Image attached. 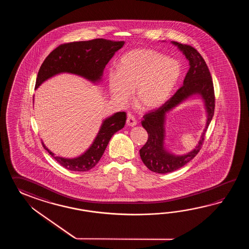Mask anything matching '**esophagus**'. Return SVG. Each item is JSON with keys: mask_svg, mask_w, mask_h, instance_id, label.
I'll return each mask as SVG.
<instances>
[{"mask_svg": "<svg viewBox=\"0 0 249 249\" xmlns=\"http://www.w3.org/2000/svg\"><path fill=\"white\" fill-rule=\"evenodd\" d=\"M126 124L130 127L135 126L137 124V121H136L134 117H132V115L129 114L128 117H127Z\"/></svg>", "mask_w": 249, "mask_h": 249, "instance_id": "1", "label": "esophagus"}]
</instances>
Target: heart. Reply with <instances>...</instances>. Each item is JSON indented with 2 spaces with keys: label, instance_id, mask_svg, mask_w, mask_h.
<instances>
[{
  "label": "heart",
  "instance_id": "obj_1",
  "mask_svg": "<svg viewBox=\"0 0 249 249\" xmlns=\"http://www.w3.org/2000/svg\"><path fill=\"white\" fill-rule=\"evenodd\" d=\"M180 67L175 59L151 49L137 48L123 55L118 70L107 75L112 98L120 103L134 101L141 109L152 110L168 100L180 78Z\"/></svg>",
  "mask_w": 249,
  "mask_h": 249
}]
</instances>
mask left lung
<instances>
[{
	"label": "left lung",
	"instance_id": "obj_1",
	"mask_svg": "<svg viewBox=\"0 0 249 249\" xmlns=\"http://www.w3.org/2000/svg\"><path fill=\"white\" fill-rule=\"evenodd\" d=\"M179 49L189 61L183 85L169 101L156 111L150 112L143 118L142 127L148 132V142L140 149V156L148 169L158 174H167L180 169L196 157L201 148L205 133L211 122L214 111V92L211 74L207 64L197 51L190 45L171 42ZM198 95L203 101L206 111V124L196 147L188 154L176 155L171 153L165 145L166 116L175 107L179 106L193 95Z\"/></svg>",
	"mask_w": 249,
	"mask_h": 249
}]
</instances>
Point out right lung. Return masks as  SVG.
<instances>
[{
  "mask_svg": "<svg viewBox=\"0 0 249 249\" xmlns=\"http://www.w3.org/2000/svg\"><path fill=\"white\" fill-rule=\"evenodd\" d=\"M124 42L105 39L74 42L62 44L49 54L38 72L36 89L45 81L60 74L78 75L93 85L102 83L103 71L115 53ZM126 121L124 112H117L103 119L100 130L90 147L75 158L57 156L42 142L43 148L66 169L86 172L93 168L101 159L114 133L124 128Z\"/></svg>",
  "mask_w": 249,
  "mask_h": 249,
  "instance_id": "add662e5",
  "label": "right lung"
}]
</instances>
